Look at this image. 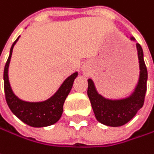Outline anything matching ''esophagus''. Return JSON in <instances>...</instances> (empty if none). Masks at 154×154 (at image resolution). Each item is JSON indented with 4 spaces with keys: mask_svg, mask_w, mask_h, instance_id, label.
Here are the masks:
<instances>
[{
    "mask_svg": "<svg viewBox=\"0 0 154 154\" xmlns=\"http://www.w3.org/2000/svg\"><path fill=\"white\" fill-rule=\"evenodd\" d=\"M86 70H87L86 67H85V66H83V67H82V71H83V72H85Z\"/></svg>",
    "mask_w": 154,
    "mask_h": 154,
    "instance_id": "obj_1",
    "label": "esophagus"
}]
</instances>
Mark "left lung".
Wrapping results in <instances>:
<instances>
[{"label": "left lung", "instance_id": "1", "mask_svg": "<svg viewBox=\"0 0 154 154\" xmlns=\"http://www.w3.org/2000/svg\"><path fill=\"white\" fill-rule=\"evenodd\" d=\"M128 37V36H127ZM130 39L135 41L131 36ZM138 58L139 76L134 90L128 96L114 99L100 94L91 78L88 79L87 94L97 121L110 127H120L130 122L144 105L146 91L147 69L144 61V53L141 46L136 42Z\"/></svg>", "mask_w": 154, "mask_h": 154}]
</instances>
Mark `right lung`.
I'll return each mask as SVG.
<instances>
[{
    "instance_id": "right-lung-1",
    "label": "right lung",
    "mask_w": 154,
    "mask_h": 154,
    "mask_svg": "<svg viewBox=\"0 0 154 154\" xmlns=\"http://www.w3.org/2000/svg\"><path fill=\"white\" fill-rule=\"evenodd\" d=\"M20 36L13 43L9 56L4 68L3 80H4V91L8 106L11 112L20 119L23 122L34 128L47 127L57 122L63 111L64 101L69 95V91L73 86L74 80L78 76V72L76 71L68 77L50 98L42 101H26L18 98L12 90L9 79H8V67L14 46L19 39Z\"/></svg>"
}]
</instances>
